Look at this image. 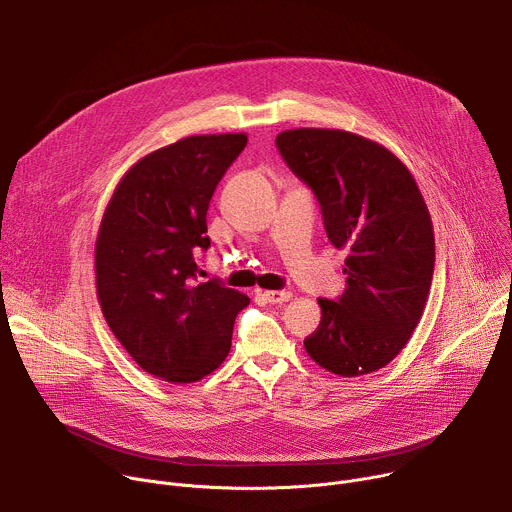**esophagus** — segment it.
<instances>
[{"label":"esophagus","mask_w":512,"mask_h":512,"mask_svg":"<svg viewBox=\"0 0 512 512\" xmlns=\"http://www.w3.org/2000/svg\"><path fill=\"white\" fill-rule=\"evenodd\" d=\"M263 298H265L269 304H285V302L291 300V291H285V289H281V291L267 289V291H263Z\"/></svg>","instance_id":"obj_1"}]
</instances>
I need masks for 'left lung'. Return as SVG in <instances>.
Returning <instances> with one entry per match:
<instances>
[{"label":"left lung","instance_id":"8db88e82","mask_svg":"<svg viewBox=\"0 0 512 512\" xmlns=\"http://www.w3.org/2000/svg\"><path fill=\"white\" fill-rule=\"evenodd\" d=\"M275 143L314 190L330 243L348 249L344 294L318 300L322 320L304 346L338 377L375 373L405 348L429 296L435 239L421 190L393 152L358 133L300 127Z\"/></svg>","mask_w":512,"mask_h":512}]
</instances>
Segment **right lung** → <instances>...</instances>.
<instances>
[{
	"instance_id": "obj_1",
	"label": "right lung",
	"mask_w": 512,
	"mask_h": 512,
	"mask_svg": "<svg viewBox=\"0 0 512 512\" xmlns=\"http://www.w3.org/2000/svg\"><path fill=\"white\" fill-rule=\"evenodd\" d=\"M247 133L190 135L143 156L119 180L95 243L101 312L139 367L166 383H196L231 350L249 298L196 283L194 253L208 249L206 210L245 150Z\"/></svg>"
}]
</instances>
